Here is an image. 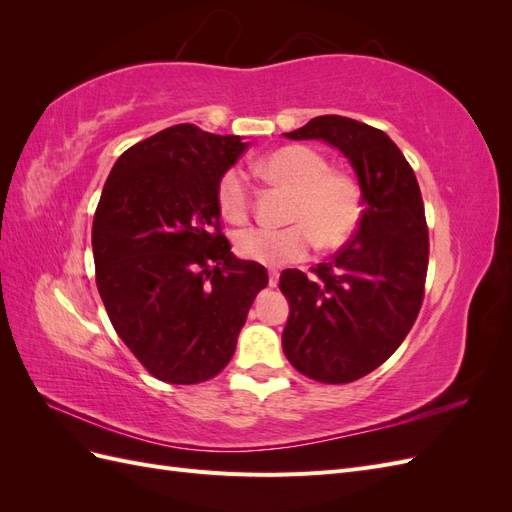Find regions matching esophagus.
I'll use <instances>...</instances> for the list:
<instances>
[{"instance_id":"34e87169","label":"esophagus","mask_w":512,"mask_h":512,"mask_svg":"<svg viewBox=\"0 0 512 512\" xmlns=\"http://www.w3.org/2000/svg\"><path fill=\"white\" fill-rule=\"evenodd\" d=\"M277 282H280V273H277L275 269H271V271H269V286L275 288Z\"/></svg>"}]
</instances>
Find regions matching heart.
I'll use <instances>...</instances> for the list:
<instances>
[{
    "label": "heart",
    "mask_w": 512,
    "mask_h": 512,
    "mask_svg": "<svg viewBox=\"0 0 512 512\" xmlns=\"http://www.w3.org/2000/svg\"><path fill=\"white\" fill-rule=\"evenodd\" d=\"M267 181L290 190L282 228L256 226L237 235L235 250L243 260L265 267H286L307 258L314 247L335 250L359 228L363 188L350 170L329 166L327 156L309 145H286L258 162ZM218 209L228 222L241 224L252 209V194L239 168H228L215 190Z\"/></svg>",
    "instance_id": "heart-1"
}]
</instances>
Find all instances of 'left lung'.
<instances>
[{
    "label": "left lung",
    "instance_id": "obj_1",
    "mask_svg": "<svg viewBox=\"0 0 512 512\" xmlns=\"http://www.w3.org/2000/svg\"><path fill=\"white\" fill-rule=\"evenodd\" d=\"M286 136L344 151L363 188L359 230L333 260L312 275H280L290 303L286 359L316 382L348 384L389 359L421 312L429 262L423 196L404 153L367 123L322 115Z\"/></svg>",
    "mask_w": 512,
    "mask_h": 512
}]
</instances>
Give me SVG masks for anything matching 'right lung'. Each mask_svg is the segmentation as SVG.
<instances>
[{
    "label": "right lung",
    "mask_w": 512,
    "mask_h": 512,
    "mask_svg": "<svg viewBox=\"0 0 512 512\" xmlns=\"http://www.w3.org/2000/svg\"><path fill=\"white\" fill-rule=\"evenodd\" d=\"M245 147L179 123L123 151L104 183L91 228L98 292L123 344L162 382L218 376L269 284L265 267L230 252L215 200Z\"/></svg>",
    "instance_id": "add662e5"
}]
</instances>
